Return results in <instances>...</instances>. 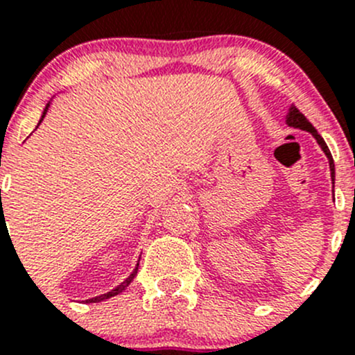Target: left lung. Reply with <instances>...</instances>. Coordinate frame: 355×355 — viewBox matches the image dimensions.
Masks as SVG:
<instances>
[{
	"label": "left lung",
	"mask_w": 355,
	"mask_h": 355,
	"mask_svg": "<svg viewBox=\"0 0 355 355\" xmlns=\"http://www.w3.org/2000/svg\"><path fill=\"white\" fill-rule=\"evenodd\" d=\"M286 123H288V126H293V128L304 130V132H309V133H312V135H314V139L318 140V144H319V146H321V149L324 150L326 157H328L329 171H331V180H333V184H335V163H333V156H331V153H329V149H328V146H326V142H324V140H322V137L318 133V130H315L314 126L311 125V121H309V119L305 118V116L302 114V112L298 111L297 107H295V105H291L290 111H288Z\"/></svg>",
	"instance_id": "obj_1"
}]
</instances>
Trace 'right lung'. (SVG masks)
<instances>
[{"label":"right lung","mask_w":355,"mask_h":355,"mask_svg":"<svg viewBox=\"0 0 355 355\" xmlns=\"http://www.w3.org/2000/svg\"><path fill=\"white\" fill-rule=\"evenodd\" d=\"M48 107H50V104H46V107H44V111H43V114H41V119H40V123H37V125H41V121H43V118H44V116H46V112H48ZM137 270H139V263H137L135 270H133V272L130 274L128 277H126V281H123V283L119 284V286H116L114 290H111V291H109V293H105V295H101V297L90 298V300H86V304H95V302L107 300V298H111V297H116V295H119V293H121L123 290H125L126 286H128L130 283H132V281H133V277L137 276Z\"/></svg>","instance_id":"right-lung-1"}]
</instances>
